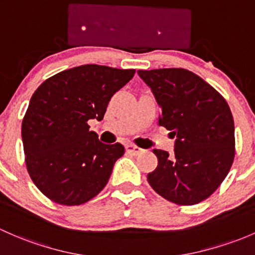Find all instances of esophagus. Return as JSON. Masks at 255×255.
<instances>
[{
	"mask_svg": "<svg viewBox=\"0 0 255 255\" xmlns=\"http://www.w3.org/2000/svg\"><path fill=\"white\" fill-rule=\"evenodd\" d=\"M126 150H127V151L132 155H138L143 151L140 148H138V146H135V145H132V144H128V145L126 146Z\"/></svg>",
	"mask_w": 255,
	"mask_h": 255,
	"instance_id": "34e87169",
	"label": "esophagus"
}]
</instances>
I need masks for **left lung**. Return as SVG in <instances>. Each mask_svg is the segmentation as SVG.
Returning a JSON list of instances; mask_svg holds the SVG:
<instances>
[{"instance_id":"1","label":"left lung","mask_w":255,"mask_h":255,"mask_svg":"<svg viewBox=\"0 0 255 255\" xmlns=\"http://www.w3.org/2000/svg\"><path fill=\"white\" fill-rule=\"evenodd\" d=\"M160 107L159 126L176 138L173 154L154 149L157 167L148 182L157 194L193 205L213 194L235 157V123L226 100L183 68L138 71Z\"/></svg>"}]
</instances>
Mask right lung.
<instances>
[{
    "instance_id": "obj_1",
    "label": "right lung",
    "mask_w": 255,
    "mask_h": 255,
    "mask_svg": "<svg viewBox=\"0 0 255 255\" xmlns=\"http://www.w3.org/2000/svg\"><path fill=\"white\" fill-rule=\"evenodd\" d=\"M134 69L83 64L46 79L33 94L21 123L28 172L52 202L80 205L103 191L122 144H104L88 121L104 119L109 101Z\"/></svg>"
}]
</instances>
